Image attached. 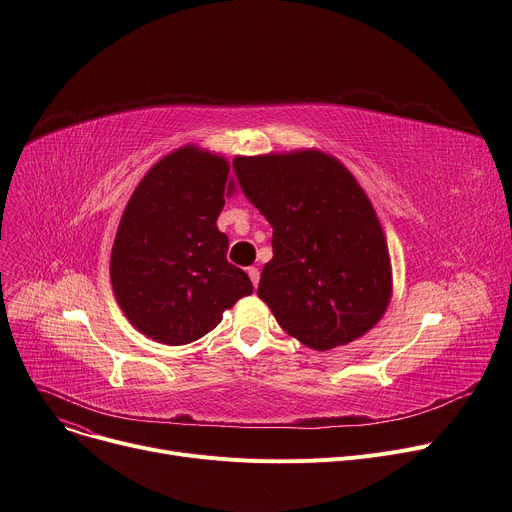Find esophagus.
<instances>
[{"instance_id": "1", "label": "esophagus", "mask_w": 512, "mask_h": 512, "mask_svg": "<svg viewBox=\"0 0 512 512\" xmlns=\"http://www.w3.org/2000/svg\"><path fill=\"white\" fill-rule=\"evenodd\" d=\"M249 278H251V282H253V286L257 288L259 286V278H261V271H259V267H249Z\"/></svg>"}]
</instances>
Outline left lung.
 <instances>
[{"mask_svg":"<svg viewBox=\"0 0 512 512\" xmlns=\"http://www.w3.org/2000/svg\"><path fill=\"white\" fill-rule=\"evenodd\" d=\"M238 181L274 228L257 296L300 344L325 352L377 325L393 294L387 238L356 177L321 150L238 156Z\"/></svg>","mask_w":512,"mask_h":512,"instance_id":"8db88e82","label":"left lung"}]
</instances>
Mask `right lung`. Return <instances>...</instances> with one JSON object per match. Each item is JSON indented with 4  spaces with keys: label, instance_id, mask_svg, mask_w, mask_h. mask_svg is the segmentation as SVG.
Masks as SVG:
<instances>
[{
    "label": "right lung",
    "instance_id": "obj_1",
    "mask_svg": "<svg viewBox=\"0 0 512 512\" xmlns=\"http://www.w3.org/2000/svg\"><path fill=\"white\" fill-rule=\"evenodd\" d=\"M236 191L222 154L187 144L160 158L131 193L111 251V284L129 323L185 346L210 333L253 284L226 259L216 220Z\"/></svg>",
    "mask_w": 512,
    "mask_h": 512
}]
</instances>
